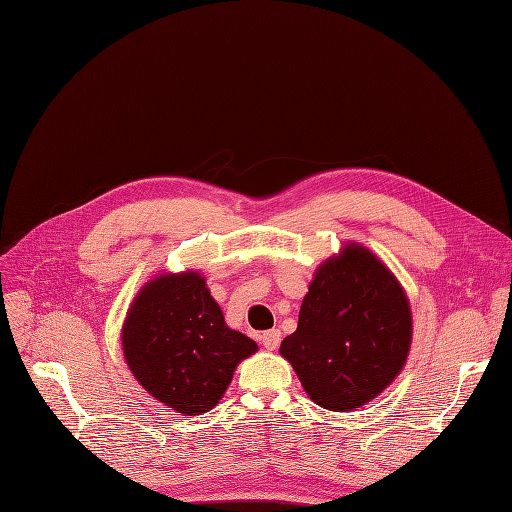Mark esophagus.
Wrapping results in <instances>:
<instances>
[{
    "instance_id": "34e87169",
    "label": "esophagus",
    "mask_w": 512,
    "mask_h": 512,
    "mask_svg": "<svg viewBox=\"0 0 512 512\" xmlns=\"http://www.w3.org/2000/svg\"><path fill=\"white\" fill-rule=\"evenodd\" d=\"M280 341H282V332H280L278 328L265 330V332H263V337H261V343H263V347H265V349H270V351L278 349Z\"/></svg>"
}]
</instances>
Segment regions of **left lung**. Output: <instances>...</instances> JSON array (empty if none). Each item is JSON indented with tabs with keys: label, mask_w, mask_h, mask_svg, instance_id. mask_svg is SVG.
<instances>
[{
	"label": "left lung",
	"mask_w": 512,
	"mask_h": 512,
	"mask_svg": "<svg viewBox=\"0 0 512 512\" xmlns=\"http://www.w3.org/2000/svg\"><path fill=\"white\" fill-rule=\"evenodd\" d=\"M412 314L387 265L351 242L316 270L299 324L282 345L305 393L332 412L368 404L402 372Z\"/></svg>",
	"instance_id": "8db88e82"
}]
</instances>
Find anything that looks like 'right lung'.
Listing matches in <instances>:
<instances>
[{"mask_svg": "<svg viewBox=\"0 0 512 512\" xmlns=\"http://www.w3.org/2000/svg\"><path fill=\"white\" fill-rule=\"evenodd\" d=\"M121 343L138 383L186 416L215 408L238 362L257 351L253 339L226 326L198 272L146 282L127 311Z\"/></svg>", "mask_w": 512, "mask_h": 512, "instance_id": "add662e5", "label": "right lung"}]
</instances>
